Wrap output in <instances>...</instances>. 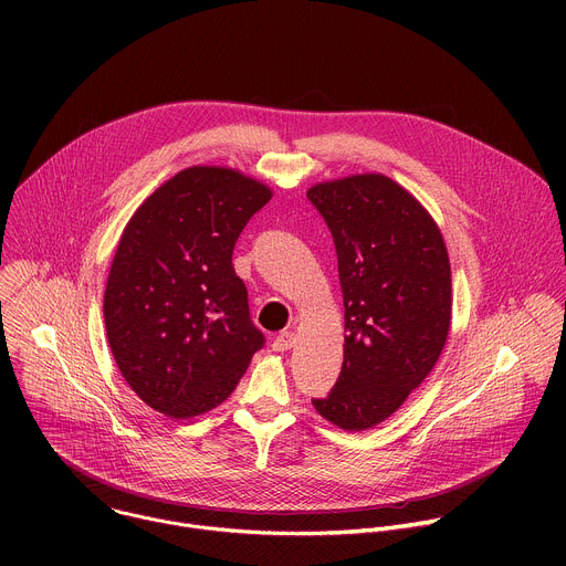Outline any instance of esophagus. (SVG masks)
<instances>
[{"label": "esophagus", "mask_w": 566, "mask_h": 566, "mask_svg": "<svg viewBox=\"0 0 566 566\" xmlns=\"http://www.w3.org/2000/svg\"><path fill=\"white\" fill-rule=\"evenodd\" d=\"M295 345V334L293 332H282L280 336H275L273 340V349L275 352H289Z\"/></svg>", "instance_id": "obj_1"}]
</instances>
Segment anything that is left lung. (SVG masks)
<instances>
[{
	"label": "left lung",
	"instance_id": "obj_1",
	"mask_svg": "<svg viewBox=\"0 0 566 566\" xmlns=\"http://www.w3.org/2000/svg\"><path fill=\"white\" fill-rule=\"evenodd\" d=\"M338 255L345 360L313 408L360 432L391 417L437 365L450 332L452 277L430 212L385 175H354L308 188Z\"/></svg>",
	"mask_w": 566,
	"mask_h": 566
}]
</instances>
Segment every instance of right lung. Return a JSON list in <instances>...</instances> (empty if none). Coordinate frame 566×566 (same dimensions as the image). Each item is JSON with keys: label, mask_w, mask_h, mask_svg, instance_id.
<instances>
[{"label": "right lung", "mask_w": 566, "mask_h": 566, "mask_svg": "<svg viewBox=\"0 0 566 566\" xmlns=\"http://www.w3.org/2000/svg\"><path fill=\"white\" fill-rule=\"evenodd\" d=\"M271 197L232 168L192 166L127 221L107 277L105 329L123 378L151 410L192 419L217 408L262 349L232 249Z\"/></svg>", "instance_id": "add662e5"}]
</instances>
